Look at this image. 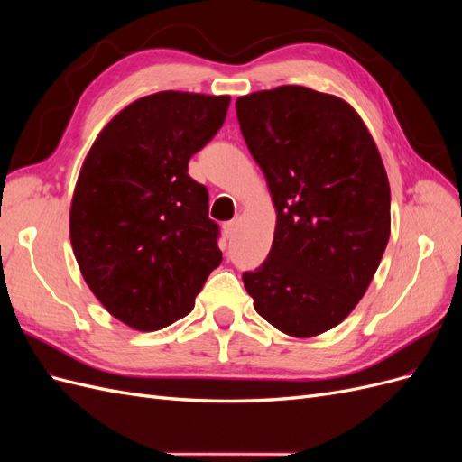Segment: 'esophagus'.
<instances>
[{"instance_id":"esophagus-1","label":"esophagus","mask_w":462,"mask_h":462,"mask_svg":"<svg viewBox=\"0 0 462 462\" xmlns=\"http://www.w3.org/2000/svg\"><path fill=\"white\" fill-rule=\"evenodd\" d=\"M236 223H239V221H236V219H231V221H227V223H226V226H223V231H226V236H227V239H229V236H233V235H235V231H236Z\"/></svg>"}]
</instances>
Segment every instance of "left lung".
Masks as SVG:
<instances>
[{
    "mask_svg": "<svg viewBox=\"0 0 462 462\" xmlns=\"http://www.w3.org/2000/svg\"><path fill=\"white\" fill-rule=\"evenodd\" d=\"M236 119L277 212L270 254L243 283L273 328L312 337L351 314L385 253L380 152L351 106L304 87L243 96Z\"/></svg>",
    "mask_w": 462,
    "mask_h": 462,
    "instance_id": "obj_1",
    "label": "left lung"
}]
</instances>
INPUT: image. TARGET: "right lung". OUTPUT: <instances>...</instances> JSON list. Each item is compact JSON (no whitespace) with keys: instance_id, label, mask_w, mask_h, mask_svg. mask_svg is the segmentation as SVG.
Listing matches in <instances>:
<instances>
[{"instance_id":"add662e5","label":"right lung","mask_w":462,"mask_h":462,"mask_svg":"<svg viewBox=\"0 0 462 462\" xmlns=\"http://www.w3.org/2000/svg\"><path fill=\"white\" fill-rule=\"evenodd\" d=\"M229 96L158 92L96 138L71 204V245L106 310L156 331L187 316L221 263L219 226L189 160L221 129Z\"/></svg>"}]
</instances>
